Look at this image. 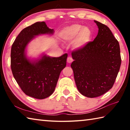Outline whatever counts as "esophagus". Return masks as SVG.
<instances>
[{
  "instance_id": "obj_1",
  "label": "esophagus",
  "mask_w": 130,
  "mask_h": 130,
  "mask_svg": "<svg viewBox=\"0 0 130 130\" xmlns=\"http://www.w3.org/2000/svg\"><path fill=\"white\" fill-rule=\"evenodd\" d=\"M73 59H72V57H68V58H67V62H68V63H72V62H73Z\"/></svg>"
}]
</instances>
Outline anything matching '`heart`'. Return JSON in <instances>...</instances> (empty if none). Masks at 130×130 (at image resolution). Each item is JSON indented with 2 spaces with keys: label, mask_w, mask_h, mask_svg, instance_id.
<instances>
[{
  "label": "heart",
  "mask_w": 130,
  "mask_h": 130,
  "mask_svg": "<svg viewBox=\"0 0 130 130\" xmlns=\"http://www.w3.org/2000/svg\"><path fill=\"white\" fill-rule=\"evenodd\" d=\"M92 32L89 28L80 24H73L65 27L61 32V37L67 42L73 41V45L77 49L87 47L92 39Z\"/></svg>",
  "instance_id": "obj_1"
}]
</instances>
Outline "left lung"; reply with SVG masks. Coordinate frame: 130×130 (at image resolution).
Segmentation results:
<instances>
[{"label":"left lung","mask_w":130,"mask_h":130,"mask_svg":"<svg viewBox=\"0 0 130 130\" xmlns=\"http://www.w3.org/2000/svg\"><path fill=\"white\" fill-rule=\"evenodd\" d=\"M98 34L93 41L83 49L72 53L71 67L78 91L93 98L112 88L119 71L121 57L119 43L106 25L94 21Z\"/></svg>","instance_id":"left-lung-1"}]
</instances>
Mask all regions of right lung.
Returning a JSON list of instances; mask_svg holds the SVG:
<instances>
[{"label":"right lung","mask_w":130,"mask_h":130,"mask_svg":"<svg viewBox=\"0 0 130 130\" xmlns=\"http://www.w3.org/2000/svg\"><path fill=\"white\" fill-rule=\"evenodd\" d=\"M53 32L45 22H38L22 30L11 47V68L14 77L26 95L37 99H43L53 93L61 72L67 65L68 54L59 57L43 54L31 61L26 56V48L36 36Z\"/></svg>","instance_id":"obj_1"}]
</instances>
